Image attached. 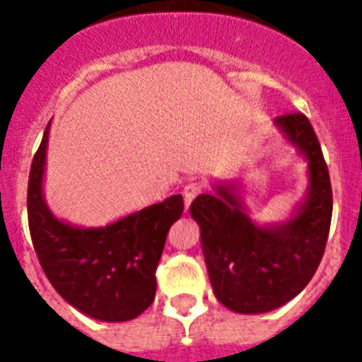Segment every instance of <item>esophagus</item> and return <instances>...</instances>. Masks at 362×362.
Segmentation results:
<instances>
[{"label": "esophagus", "mask_w": 362, "mask_h": 362, "mask_svg": "<svg viewBox=\"0 0 362 362\" xmlns=\"http://www.w3.org/2000/svg\"><path fill=\"white\" fill-rule=\"evenodd\" d=\"M201 192H203V186H201L199 182H189V184H186V186H184V192H182V195H184V203H186V206H189L193 199L197 197V195Z\"/></svg>", "instance_id": "34e87169"}]
</instances>
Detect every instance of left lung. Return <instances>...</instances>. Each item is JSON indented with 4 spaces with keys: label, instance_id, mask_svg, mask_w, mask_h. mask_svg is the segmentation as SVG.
<instances>
[{
    "label": "left lung",
    "instance_id": "1",
    "mask_svg": "<svg viewBox=\"0 0 362 362\" xmlns=\"http://www.w3.org/2000/svg\"><path fill=\"white\" fill-rule=\"evenodd\" d=\"M274 125L306 163V193L289 216L253 221L237 180H216L189 206L212 291L237 314L272 312L297 297L320 267L331 227V178L308 118L295 112Z\"/></svg>",
    "mask_w": 362,
    "mask_h": 362
}]
</instances>
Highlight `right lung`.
I'll list each match as a JSON object with an SVG mask.
<instances>
[{"label": "right lung", "mask_w": 362, "mask_h": 362, "mask_svg": "<svg viewBox=\"0 0 362 362\" xmlns=\"http://www.w3.org/2000/svg\"><path fill=\"white\" fill-rule=\"evenodd\" d=\"M50 124L28 184V220L39 263L62 298L88 317L109 323L135 320L156 297V269L167 233L184 212L182 195L103 227L59 220L42 192Z\"/></svg>", "instance_id": "obj_1"}]
</instances>
